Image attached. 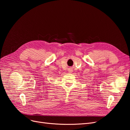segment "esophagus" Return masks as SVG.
Listing matches in <instances>:
<instances>
[{"label": "esophagus", "instance_id": "esophagus-1", "mask_svg": "<svg viewBox=\"0 0 130 130\" xmlns=\"http://www.w3.org/2000/svg\"><path fill=\"white\" fill-rule=\"evenodd\" d=\"M72 70H69V73H72Z\"/></svg>", "mask_w": 130, "mask_h": 130}]
</instances>
